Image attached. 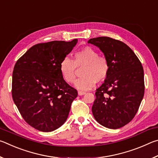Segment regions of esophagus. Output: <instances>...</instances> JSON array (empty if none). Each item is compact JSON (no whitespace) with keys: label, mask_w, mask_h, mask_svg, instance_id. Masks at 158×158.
Listing matches in <instances>:
<instances>
[{"label":"esophagus","mask_w":158,"mask_h":158,"mask_svg":"<svg viewBox=\"0 0 158 158\" xmlns=\"http://www.w3.org/2000/svg\"><path fill=\"white\" fill-rule=\"evenodd\" d=\"M85 94V92H84V91H81V90H79V91H78L79 95H84Z\"/></svg>","instance_id":"1"}]
</instances>
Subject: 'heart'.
<instances>
[{
  "instance_id": "obj_1",
  "label": "heart",
  "mask_w": 158,
  "mask_h": 158,
  "mask_svg": "<svg viewBox=\"0 0 158 158\" xmlns=\"http://www.w3.org/2000/svg\"><path fill=\"white\" fill-rule=\"evenodd\" d=\"M84 67L81 78L76 81L74 86L81 90L91 89L96 81L101 82L108 76L109 65L105 56H98L97 51L90 47H85L74 55V61L65 57L60 61L59 70L64 80L73 84L77 77V68Z\"/></svg>"
}]
</instances>
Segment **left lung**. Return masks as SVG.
Instances as JSON below:
<instances>
[{
  "instance_id": "left-lung-1",
  "label": "left lung",
  "mask_w": 158,
  "mask_h": 158,
  "mask_svg": "<svg viewBox=\"0 0 158 158\" xmlns=\"http://www.w3.org/2000/svg\"><path fill=\"white\" fill-rule=\"evenodd\" d=\"M88 43L101 50L109 65L108 76L96 90L93 116L109 129L123 127L135 117L143 98V67L133 51L121 41L99 37Z\"/></svg>"
}]
</instances>
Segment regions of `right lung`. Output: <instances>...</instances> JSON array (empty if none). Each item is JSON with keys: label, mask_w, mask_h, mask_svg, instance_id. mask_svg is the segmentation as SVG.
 I'll return each mask as SVG.
<instances>
[{"label": "right lung", "mask_w": 158, "mask_h": 158, "mask_svg": "<svg viewBox=\"0 0 158 158\" xmlns=\"http://www.w3.org/2000/svg\"><path fill=\"white\" fill-rule=\"evenodd\" d=\"M78 40L34 45L17 63L12 73V95L21 116L42 132H52L68 118L77 91L63 78L60 61Z\"/></svg>", "instance_id": "1"}]
</instances>
